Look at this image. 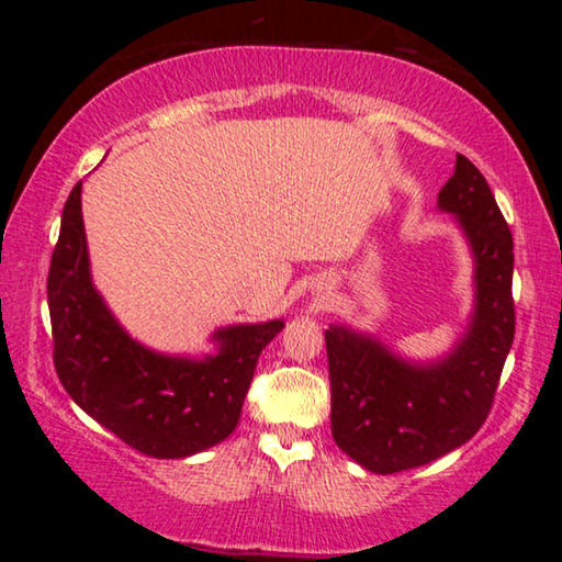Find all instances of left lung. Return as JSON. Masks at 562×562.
Instances as JSON below:
<instances>
[{"label":"left lung","mask_w":562,"mask_h":562,"mask_svg":"<svg viewBox=\"0 0 562 562\" xmlns=\"http://www.w3.org/2000/svg\"><path fill=\"white\" fill-rule=\"evenodd\" d=\"M475 260V310L449 357L412 364L382 341L347 327L325 331L331 389V436L372 473L431 463L481 429L516 335L513 235L486 178L465 156L441 188Z\"/></svg>","instance_id":"left-lung-1"}]
</instances>
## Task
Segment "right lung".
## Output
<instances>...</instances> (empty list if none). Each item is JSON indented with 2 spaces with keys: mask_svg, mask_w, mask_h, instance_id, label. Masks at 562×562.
<instances>
[{
  "mask_svg": "<svg viewBox=\"0 0 562 562\" xmlns=\"http://www.w3.org/2000/svg\"><path fill=\"white\" fill-rule=\"evenodd\" d=\"M54 367L76 404L101 426L154 459L211 449L240 422L260 351L284 322L217 329V355L166 357L131 339L91 282L81 221V183L61 213L49 280Z\"/></svg>",
  "mask_w": 562,
  "mask_h": 562,
  "instance_id": "right-lung-1",
  "label": "right lung"
}]
</instances>
